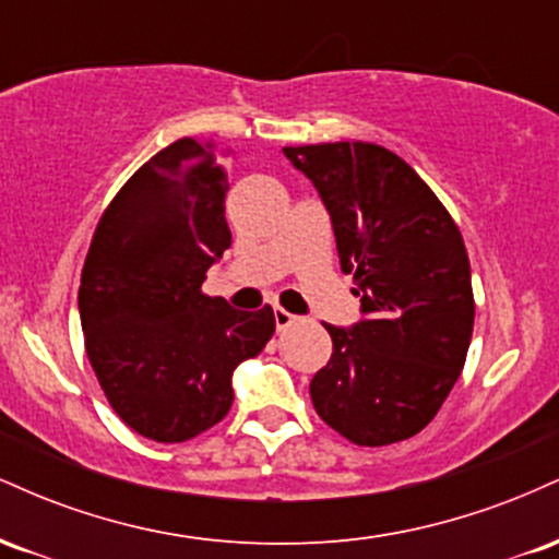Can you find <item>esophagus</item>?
I'll use <instances>...</instances> for the list:
<instances>
[{"instance_id": "1", "label": "esophagus", "mask_w": 559, "mask_h": 559, "mask_svg": "<svg viewBox=\"0 0 559 559\" xmlns=\"http://www.w3.org/2000/svg\"><path fill=\"white\" fill-rule=\"evenodd\" d=\"M273 318H275V329L278 331H286L288 325L297 323V316H292V312L284 310V307H273Z\"/></svg>"}]
</instances>
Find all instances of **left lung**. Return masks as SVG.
I'll return each instance as SVG.
<instances>
[{
    "label": "left lung",
    "mask_w": 559,
    "mask_h": 559,
    "mask_svg": "<svg viewBox=\"0 0 559 559\" xmlns=\"http://www.w3.org/2000/svg\"><path fill=\"white\" fill-rule=\"evenodd\" d=\"M331 215L342 271L362 320L331 333L310 381L318 415L352 444L420 433L457 383L476 301L463 234L428 183L368 141L284 146Z\"/></svg>",
    "instance_id": "obj_1"
}]
</instances>
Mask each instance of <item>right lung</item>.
<instances>
[{"mask_svg": "<svg viewBox=\"0 0 559 559\" xmlns=\"http://www.w3.org/2000/svg\"><path fill=\"white\" fill-rule=\"evenodd\" d=\"M217 159L202 139L157 152L107 204L83 262L79 312L96 381L118 418L159 444L226 418L236 365L275 331L271 305L241 312L202 294L230 247Z\"/></svg>", "mask_w": 559, "mask_h": 559, "instance_id": "right-lung-1", "label": "right lung"}]
</instances>
